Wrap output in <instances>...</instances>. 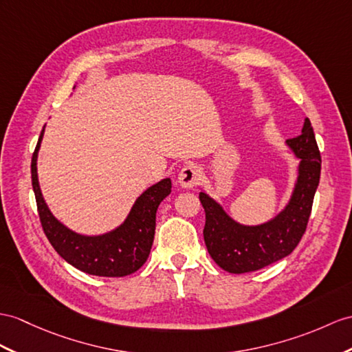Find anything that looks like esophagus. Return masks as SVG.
I'll return each mask as SVG.
<instances>
[{
    "label": "esophagus",
    "mask_w": 352,
    "mask_h": 352,
    "mask_svg": "<svg viewBox=\"0 0 352 352\" xmlns=\"http://www.w3.org/2000/svg\"><path fill=\"white\" fill-rule=\"evenodd\" d=\"M179 184L184 188H194L199 185L201 179V170L195 164H186L179 173Z\"/></svg>",
    "instance_id": "34e87169"
}]
</instances>
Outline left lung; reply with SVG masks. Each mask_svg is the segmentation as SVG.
<instances>
[{
	"mask_svg": "<svg viewBox=\"0 0 352 352\" xmlns=\"http://www.w3.org/2000/svg\"><path fill=\"white\" fill-rule=\"evenodd\" d=\"M287 146L300 160L298 176L285 209L273 219L260 226H242L212 197L206 192L199 195L206 212V248L226 272H255L285 258L305 234L321 175V155L309 119H305L302 134L287 140Z\"/></svg>",
	"mask_w": 352,
	"mask_h": 352,
	"instance_id": "obj_1",
	"label": "left lung"
}]
</instances>
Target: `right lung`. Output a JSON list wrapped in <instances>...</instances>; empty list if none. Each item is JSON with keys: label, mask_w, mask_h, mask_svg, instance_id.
Masks as SVG:
<instances>
[{"label": "right lung", "mask_w": 352, "mask_h": 352, "mask_svg": "<svg viewBox=\"0 0 352 352\" xmlns=\"http://www.w3.org/2000/svg\"><path fill=\"white\" fill-rule=\"evenodd\" d=\"M43 133L45 128L32 153L31 179L41 227L50 245L67 263L88 275L121 278L139 270L146 263L153 243L158 206L171 192L170 179L149 186L135 200L126 219L118 228L100 236L74 233L52 215L40 191L37 155Z\"/></svg>", "instance_id": "add662e5"}]
</instances>
